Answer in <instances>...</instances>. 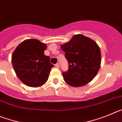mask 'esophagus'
<instances>
[{
    "label": "esophagus",
    "instance_id": "obj_1",
    "mask_svg": "<svg viewBox=\"0 0 122 122\" xmlns=\"http://www.w3.org/2000/svg\"><path fill=\"white\" fill-rule=\"evenodd\" d=\"M55 66H56V68H59V63H57L56 65H55Z\"/></svg>",
    "mask_w": 122,
    "mask_h": 122
}]
</instances>
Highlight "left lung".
<instances>
[{"mask_svg": "<svg viewBox=\"0 0 122 122\" xmlns=\"http://www.w3.org/2000/svg\"><path fill=\"white\" fill-rule=\"evenodd\" d=\"M61 48L68 62V70L62 73L65 81L73 87L90 82L101 65V51L97 44L90 38L78 34L62 45Z\"/></svg>", "mask_w": 122, "mask_h": 122, "instance_id": "obj_1", "label": "left lung"}]
</instances>
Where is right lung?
Instances as JSON below:
<instances>
[{"label": "right lung", "mask_w": 122, "mask_h": 122, "mask_svg": "<svg viewBox=\"0 0 122 122\" xmlns=\"http://www.w3.org/2000/svg\"><path fill=\"white\" fill-rule=\"evenodd\" d=\"M46 44L35 39L27 40L19 44L14 51L11 62L18 78L27 86L38 87L48 79L54 65L50 57L45 56Z\"/></svg>", "instance_id": "obj_1"}]
</instances>
